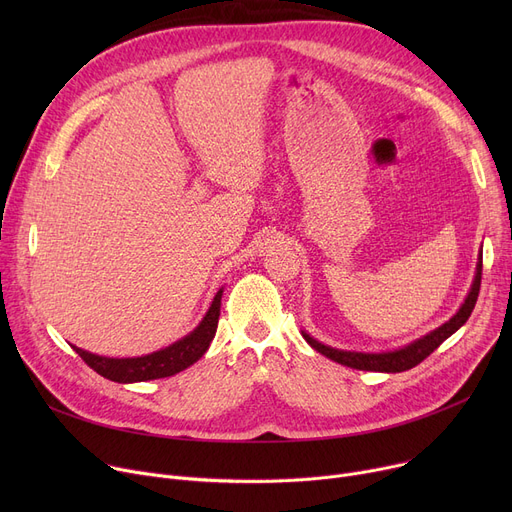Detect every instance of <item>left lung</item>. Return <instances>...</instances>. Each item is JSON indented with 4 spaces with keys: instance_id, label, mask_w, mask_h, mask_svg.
I'll list each match as a JSON object with an SVG mask.
<instances>
[{
    "instance_id": "8db88e82",
    "label": "left lung",
    "mask_w": 512,
    "mask_h": 512,
    "mask_svg": "<svg viewBox=\"0 0 512 512\" xmlns=\"http://www.w3.org/2000/svg\"><path fill=\"white\" fill-rule=\"evenodd\" d=\"M479 286H481V261L477 263V274H475V282L471 286L469 297L463 303V307L459 309V313H456L450 321H446L444 326L434 330L432 334H427V336L419 338L417 342H413L405 348H400V351H392V353H348V351H338V348H330L326 344H321L305 332H303V338L315 348L317 353H321L324 357H328V359H332L340 365H346V367L361 369V371H386V373L407 371V369H413L423 359L432 355L448 336H452L456 330H459L465 324V321L471 315V311H473V307H475V303H477Z\"/></svg>"
}]
</instances>
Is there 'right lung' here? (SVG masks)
I'll use <instances>...</instances> for the list:
<instances>
[{
  "label": "right lung",
  "instance_id": "add662e5",
  "mask_svg": "<svg viewBox=\"0 0 512 512\" xmlns=\"http://www.w3.org/2000/svg\"><path fill=\"white\" fill-rule=\"evenodd\" d=\"M220 303H222V290L215 294V299L199 324V328L188 334L186 338L174 342L172 346L164 348V351H157L147 357L137 359H107L91 355L83 348L72 346L93 371H97L103 378L118 382V384H130V382H147V380H159V378H170V375L191 367L195 361H199L205 351L209 348V342L218 330V319H220Z\"/></svg>",
  "mask_w": 512,
  "mask_h": 512
}]
</instances>
